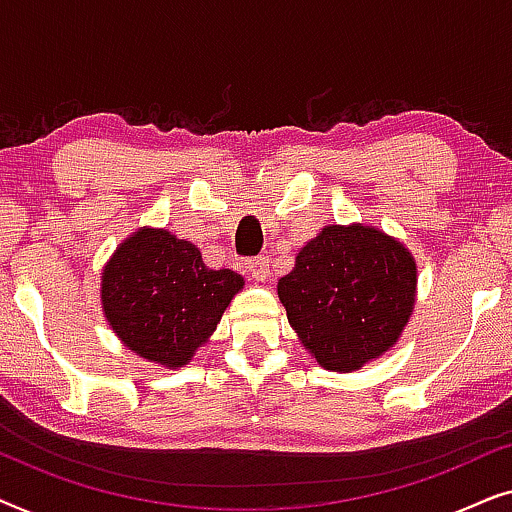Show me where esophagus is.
I'll list each match as a JSON object with an SVG mask.
<instances>
[{
  "mask_svg": "<svg viewBox=\"0 0 512 512\" xmlns=\"http://www.w3.org/2000/svg\"><path fill=\"white\" fill-rule=\"evenodd\" d=\"M247 272H249V277L254 279V282H265V279L270 277L268 258H265V256L251 258V261H247Z\"/></svg>",
  "mask_w": 512,
  "mask_h": 512,
  "instance_id": "esophagus-1",
  "label": "esophagus"
}]
</instances>
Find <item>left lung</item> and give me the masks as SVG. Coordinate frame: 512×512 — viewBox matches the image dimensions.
<instances>
[{"label": "left lung", "mask_w": 512, "mask_h": 512, "mask_svg": "<svg viewBox=\"0 0 512 512\" xmlns=\"http://www.w3.org/2000/svg\"><path fill=\"white\" fill-rule=\"evenodd\" d=\"M286 319L321 368L354 373L401 338L417 300V263L366 223L324 226L277 282Z\"/></svg>", "instance_id": "8db88e82"}]
</instances>
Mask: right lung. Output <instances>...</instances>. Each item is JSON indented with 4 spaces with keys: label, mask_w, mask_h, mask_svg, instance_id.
<instances>
[{
    "label": "right lung",
    "mask_w": 512,
    "mask_h": 512,
    "mask_svg": "<svg viewBox=\"0 0 512 512\" xmlns=\"http://www.w3.org/2000/svg\"><path fill=\"white\" fill-rule=\"evenodd\" d=\"M244 289L233 270H209L193 242L142 226L102 268L100 300L116 338L160 368H184Z\"/></svg>",
    "instance_id": "add662e5"
}]
</instances>
